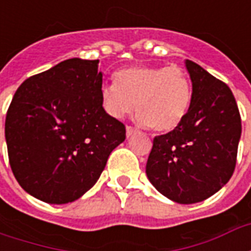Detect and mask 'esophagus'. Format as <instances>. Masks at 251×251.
I'll list each match as a JSON object with an SVG mask.
<instances>
[{
    "label": "esophagus",
    "mask_w": 251,
    "mask_h": 251,
    "mask_svg": "<svg viewBox=\"0 0 251 251\" xmlns=\"http://www.w3.org/2000/svg\"><path fill=\"white\" fill-rule=\"evenodd\" d=\"M137 131H138V130H137V129H134V127H131V126H127V127H126V137L129 138V137L134 136Z\"/></svg>",
    "instance_id": "obj_1"
}]
</instances>
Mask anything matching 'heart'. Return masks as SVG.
<instances>
[{"label": "heart", "instance_id": "obj_1", "mask_svg": "<svg viewBox=\"0 0 251 251\" xmlns=\"http://www.w3.org/2000/svg\"><path fill=\"white\" fill-rule=\"evenodd\" d=\"M100 87L102 107L114 120L134 110L138 121L158 133L175 130L185 120L192 100L187 72L177 66H131Z\"/></svg>", "mask_w": 251, "mask_h": 251}]
</instances>
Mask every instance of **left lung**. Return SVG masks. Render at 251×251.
Listing matches in <instances>:
<instances>
[{
  "instance_id": "obj_1",
  "label": "left lung",
  "mask_w": 251,
  "mask_h": 251,
  "mask_svg": "<svg viewBox=\"0 0 251 251\" xmlns=\"http://www.w3.org/2000/svg\"><path fill=\"white\" fill-rule=\"evenodd\" d=\"M192 83L185 120L154 137L147 176L160 194L194 204L216 194L232 176L241 138V115L231 90L200 67L184 62Z\"/></svg>"
}]
</instances>
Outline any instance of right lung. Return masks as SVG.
Here are the masks:
<instances>
[{
    "label": "right lung",
    "mask_w": 251,
    "mask_h": 251,
    "mask_svg": "<svg viewBox=\"0 0 251 251\" xmlns=\"http://www.w3.org/2000/svg\"><path fill=\"white\" fill-rule=\"evenodd\" d=\"M98 64L79 57L59 63L26 79L9 106V163L21 188L41 201L79 199L125 141V125L102 107Z\"/></svg>",
    "instance_id": "obj_1"
}]
</instances>
